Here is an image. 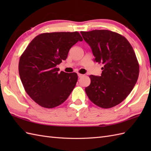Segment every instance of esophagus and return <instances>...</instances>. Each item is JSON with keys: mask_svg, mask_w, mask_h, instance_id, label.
Instances as JSON below:
<instances>
[{"mask_svg": "<svg viewBox=\"0 0 151 151\" xmlns=\"http://www.w3.org/2000/svg\"><path fill=\"white\" fill-rule=\"evenodd\" d=\"M78 76L79 78H81L82 76H84V75H82V74H81V73H78Z\"/></svg>", "mask_w": 151, "mask_h": 151, "instance_id": "34e87169", "label": "esophagus"}]
</instances>
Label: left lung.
<instances>
[{
  "label": "left lung",
  "mask_w": 151,
  "mask_h": 151,
  "mask_svg": "<svg viewBox=\"0 0 151 151\" xmlns=\"http://www.w3.org/2000/svg\"><path fill=\"white\" fill-rule=\"evenodd\" d=\"M81 33L90 46L94 60L104 65L101 76H89L86 94L99 107L115 106L130 93L138 78L139 66L133 48L124 36L110 30Z\"/></svg>",
  "instance_id": "obj_1"
}]
</instances>
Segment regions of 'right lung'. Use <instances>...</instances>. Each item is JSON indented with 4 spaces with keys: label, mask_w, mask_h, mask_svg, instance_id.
<instances>
[{
    "label": "right lung",
    "mask_w": 151,
    "mask_h": 151,
    "mask_svg": "<svg viewBox=\"0 0 151 151\" xmlns=\"http://www.w3.org/2000/svg\"><path fill=\"white\" fill-rule=\"evenodd\" d=\"M82 40L78 32L41 34L21 56L19 73L22 84L27 94L41 106H58L75 88L77 74L60 73L56 65L66 60L74 45Z\"/></svg>",
    "instance_id": "right-lung-1"
}]
</instances>
